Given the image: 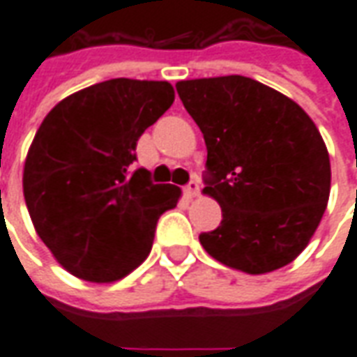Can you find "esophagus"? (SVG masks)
<instances>
[{
	"label": "esophagus",
	"instance_id": "34e87169",
	"mask_svg": "<svg viewBox=\"0 0 357 357\" xmlns=\"http://www.w3.org/2000/svg\"><path fill=\"white\" fill-rule=\"evenodd\" d=\"M199 191H201V187H199V181H195V179H191V181H189V183L185 185V195L189 197V199L197 197V195H199Z\"/></svg>",
	"mask_w": 357,
	"mask_h": 357
}]
</instances>
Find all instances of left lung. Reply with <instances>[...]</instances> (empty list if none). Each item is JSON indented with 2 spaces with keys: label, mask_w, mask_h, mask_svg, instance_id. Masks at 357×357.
<instances>
[{
  "label": "left lung",
  "mask_w": 357,
  "mask_h": 357,
  "mask_svg": "<svg viewBox=\"0 0 357 357\" xmlns=\"http://www.w3.org/2000/svg\"><path fill=\"white\" fill-rule=\"evenodd\" d=\"M176 89L208 151L202 193L222 206V224L199 235L204 250L250 275L291 264L329 201V153L312 118L237 74L183 80Z\"/></svg>",
  "instance_id": "left-lung-1"
}]
</instances>
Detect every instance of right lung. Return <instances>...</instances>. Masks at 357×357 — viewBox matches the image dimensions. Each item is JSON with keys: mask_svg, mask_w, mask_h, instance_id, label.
Wrapping results in <instances>:
<instances>
[{"mask_svg": "<svg viewBox=\"0 0 357 357\" xmlns=\"http://www.w3.org/2000/svg\"><path fill=\"white\" fill-rule=\"evenodd\" d=\"M172 102L168 82L114 78L43 118L24 164V201L40 239L73 275L112 283L151 252L156 222L181 189L153 183L132 164L141 133Z\"/></svg>", "mask_w": 357, "mask_h": 357, "instance_id": "1", "label": "right lung"}]
</instances>
